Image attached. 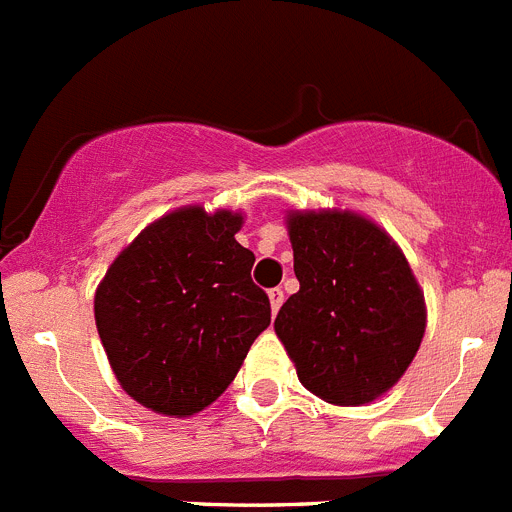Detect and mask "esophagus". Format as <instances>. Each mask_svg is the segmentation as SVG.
Returning a JSON list of instances; mask_svg holds the SVG:
<instances>
[{"label": "esophagus", "instance_id": "obj_1", "mask_svg": "<svg viewBox=\"0 0 512 512\" xmlns=\"http://www.w3.org/2000/svg\"><path fill=\"white\" fill-rule=\"evenodd\" d=\"M269 302H271V310L279 312V307H282V302H284V292H282V289H279V287L269 289Z\"/></svg>", "mask_w": 512, "mask_h": 512}]
</instances>
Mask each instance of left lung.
<instances>
[{
    "label": "left lung",
    "mask_w": 512,
    "mask_h": 512,
    "mask_svg": "<svg viewBox=\"0 0 512 512\" xmlns=\"http://www.w3.org/2000/svg\"><path fill=\"white\" fill-rule=\"evenodd\" d=\"M300 292L274 320L297 377L333 405H364L405 374L425 333L423 292L382 228L351 212L287 217Z\"/></svg>",
    "instance_id": "left-lung-1"
}]
</instances>
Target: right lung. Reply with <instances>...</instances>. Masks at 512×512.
<instances>
[{"label":"right lung","instance_id":"right-lung-1","mask_svg":"<svg viewBox=\"0 0 512 512\" xmlns=\"http://www.w3.org/2000/svg\"><path fill=\"white\" fill-rule=\"evenodd\" d=\"M243 217L184 207L112 261L94 297L99 338L122 390L161 415L200 413L228 390L271 323L256 261L235 241Z\"/></svg>","mask_w":512,"mask_h":512}]
</instances>
